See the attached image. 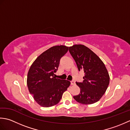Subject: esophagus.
<instances>
[{
  "mask_svg": "<svg viewBox=\"0 0 130 130\" xmlns=\"http://www.w3.org/2000/svg\"><path fill=\"white\" fill-rule=\"evenodd\" d=\"M70 83H71V85H74V84H75V82H74V81H71L70 82Z\"/></svg>",
  "mask_w": 130,
  "mask_h": 130,
  "instance_id": "obj_1",
  "label": "esophagus"
}]
</instances>
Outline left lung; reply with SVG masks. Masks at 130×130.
<instances>
[{
  "label": "left lung",
  "instance_id": "left-lung-1",
  "mask_svg": "<svg viewBox=\"0 0 130 130\" xmlns=\"http://www.w3.org/2000/svg\"><path fill=\"white\" fill-rule=\"evenodd\" d=\"M79 71H84L82 83L76 82L80 92L73 98L80 103L91 104L99 101L109 83V75L104 63L94 52L83 45H74L69 49Z\"/></svg>",
  "mask_w": 130,
  "mask_h": 130
}]
</instances>
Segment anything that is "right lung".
I'll return each instance as SVG.
<instances>
[{"label": "right lung", "instance_id": "add662e5", "mask_svg": "<svg viewBox=\"0 0 130 130\" xmlns=\"http://www.w3.org/2000/svg\"><path fill=\"white\" fill-rule=\"evenodd\" d=\"M69 47L55 46L41 54L33 62L27 75V84L35 101L43 107L57 104L70 82L54 76L60 60L68 51Z\"/></svg>", "mask_w": 130, "mask_h": 130}]
</instances>
